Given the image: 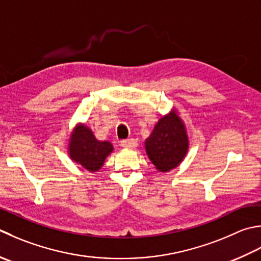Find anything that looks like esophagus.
<instances>
[{
    "mask_svg": "<svg viewBox=\"0 0 261 261\" xmlns=\"http://www.w3.org/2000/svg\"><path fill=\"white\" fill-rule=\"evenodd\" d=\"M121 146L123 148H136L138 146V141L136 139H127L121 141Z\"/></svg>",
    "mask_w": 261,
    "mask_h": 261,
    "instance_id": "esophagus-1",
    "label": "esophagus"
}]
</instances>
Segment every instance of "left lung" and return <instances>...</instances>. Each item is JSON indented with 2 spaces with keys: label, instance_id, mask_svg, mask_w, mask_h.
Returning <instances> with one entry per match:
<instances>
[{
  "label": "left lung",
  "instance_id": "obj_1",
  "mask_svg": "<svg viewBox=\"0 0 261 261\" xmlns=\"http://www.w3.org/2000/svg\"><path fill=\"white\" fill-rule=\"evenodd\" d=\"M146 152L160 172H168L178 166L189 150L186 125L173 109L162 116L145 141Z\"/></svg>",
  "mask_w": 261,
  "mask_h": 261
}]
</instances>
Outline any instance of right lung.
<instances>
[{
    "label": "right lung",
    "instance_id": "1",
    "mask_svg": "<svg viewBox=\"0 0 261 261\" xmlns=\"http://www.w3.org/2000/svg\"><path fill=\"white\" fill-rule=\"evenodd\" d=\"M114 150L109 141L96 139L90 127L78 123L71 132L68 152L71 160L91 173L99 171L106 157Z\"/></svg>",
    "mask_w": 261,
    "mask_h": 261
}]
</instances>
